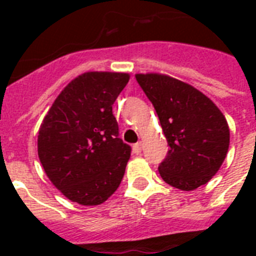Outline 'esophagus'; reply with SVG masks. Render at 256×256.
Here are the masks:
<instances>
[{
    "instance_id": "1",
    "label": "esophagus",
    "mask_w": 256,
    "mask_h": 256,
    "mask_svg": "<svg viewBox=\"0 0 256 256\" xmlns=\"http://www.w3.org/2000/svg\"><path fill=\"white\" fill-rule=\"evenodd\" d=\"M140 152H142V144H140V142H138V144H136L134 146H132V152L138 156Z\"/></svg>"
}]
</instances>
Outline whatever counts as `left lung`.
I'll return each mask as SVG.
<instances>
[{"instance_id":"8db88e82","label":"left lung","mask_w":256,"mask_h":256,"mask_svg":"<svg viewBox=\"0 0 256 256\" xmlns=\"http://www.w3.org/2000/svg\"><path fill=\"white\" fill-rule=\"evenodd\" d=\"M156 108L170 146L160 174L170 186L191 191L206 184L222 166L230 128L216 104L194 86L166 74H136Z\"/></svg>"}]
</instances>
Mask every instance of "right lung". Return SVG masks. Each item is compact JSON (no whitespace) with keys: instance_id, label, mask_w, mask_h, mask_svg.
Masks as SVG:
<instances>
[{"instance_id":"add662e5","label":"right lung","mask_w":256,"mask_h":256,"mask_svg":"<svg viewBox=\"0 0 256 256\" xmlns=\"http://www.w3.org/2000/svg\"><path fill=\"white\" fill-rule=\"evenodd\" d=\"M128 73L88 72L66 86L38 130V156L48 178L66 198L96 206L124 175L132 148L118 138L112 104Z\"/></svg>"}]
</instances>
